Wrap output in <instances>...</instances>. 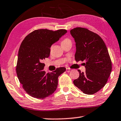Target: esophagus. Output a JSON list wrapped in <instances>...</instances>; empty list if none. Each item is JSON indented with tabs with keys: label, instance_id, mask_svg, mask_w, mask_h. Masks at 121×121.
<instances>
[{
	"label": "esophagus",
	"instance_id": "esophagus-1",
	"mask_svg": "<svg viewBox=\"0 0 121 121\" xmlns=\"http://www.w3.org/2000/svg\"><path fill=\"white\" fill-rule=\"evenodd\" d=\"M66 72H70V71H72V69H70V68H66Z\"/></svg>",
	"mask_w": 121,
	"mask_h": 121
}]
</instances>
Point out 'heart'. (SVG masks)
<instances>
[{
	"label": "heart",
	"mask_w": 121,
	"mask_h": 121,
	"mask_svg": "<svg viewBox=\"0 0 121 121\" xmlns=\"http://www.w3.org/2000/svg\"><path fill=\"white\" fill-rule=\"evenodd\" d=\"M68 42H71L70 39H69V38H64L62 39V41H61V45L65 44V43Z\"/></svg>",
	"instance_id": "heart-1"
}]
</instances>
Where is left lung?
Wrapping results in <instances>:
<instances>
[{
	"label": "left lung",
	"mask_w": 121,
	"mask_h": 121,
	"mask_svg": "<svg viewBox=\"0 0 121 121\" xmlns=\"http://www.w3.org/2000/svg\"><path fill=\"white\" fill-rule=\"evenodd\" d=\"M70 33L76 42L75 59L86 61V71L78 70L79 77L73 84L84 93L93 94L104 86L112 71L108 49L101 37L87 29L77 27Z\"/></svg>",
	"instance_id": "8db88e82"
}]
</instances>
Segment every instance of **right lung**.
I'll list each match as a JSON object with an SVG mask.
<instances>
[{"label": "right lung", "instance_id": "right-lung-1", "mask_svg": "<svg viewBox=\"0 0 121 121\" xmlns=\"http://www.w3.org/2000/svg\"><path fill=\"white\" fill-rule=\"evenodd\" d=\"M66 32L65 29H37L29 33L22 42L16 72L23 90L30 96L42 99L56 90L58 77L66 68L60 67L46 73L43 71L45 66L43 60L50 55L51 45Z\"/></svg>", "mask_w": 121, "mask_h": 121}]
</instances>
